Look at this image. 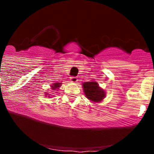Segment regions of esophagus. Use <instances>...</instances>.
Returning a JSON list of instances; mask_svg holds the SVG:
<instances>
[{
    "instance_id": "34e87169",
    "label": "esophagus",
    "mask_w": 154,
    "mask_h": 154,
    "mask_svg": "<svg viewBox=\"0 0 154 154\" xmlns=\"http://www.w3.org/2000/svg\"><path fill=\"white\" fill-rule=\"evenodd\" d=\"M70 80L73 82H76L77 80H78V78H77V77H74V76H72V77H70Z\"/></svg>"
}]
</instances>
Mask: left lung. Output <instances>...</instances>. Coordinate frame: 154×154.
Wrapping results in <instances>:
<instances>
[{
  "label": "left lung",
  "instance_id": "8db88e82",
  "mask_svg": "<svg viewBox=\"0 0 154 154\" xmlns=\"http://www.w3.org/2000/svg\"><path fill=\"white\" fill-rule=\"evenodd\" d=\"M83 89L86 97L92 101L99 102L105 98V93L98 85L95 82H87L83 83Z\"/></svg>",
  "mask_w": 154,
  "mask_h": 154
}]
</instances>
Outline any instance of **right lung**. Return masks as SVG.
<instances>
[{
	"mask_svg": "<svg viewBox=\"0 0 154 154\" xmlns=\"http://www.w3.org/2000/svg\"><path fill=\"white\" fill-rule=\"evenodd\" d=\"M61 83H59V82L55 83V84H54V86H53V87H52V89L53 90H56V88H59L60 87V85H61Z\"/></svg>",
	"mask_w": 154,
	"mask_h": 154,
	"instance_id": "add662e5",
	"label": "right lung"
}]
</instances>
